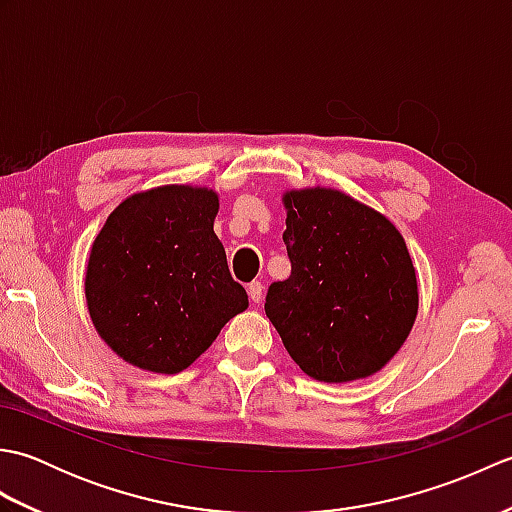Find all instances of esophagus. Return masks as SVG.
Wrapping results in <instances>:
<instances>
[{
	"instance_id": "esophagus-1",
	"label": "esophagus",
	"mask_w": 512,
	"mask_h": 512,
	"mask_svg": "<svg viewBox=\"0 0 512 512\" xmlns=\"http://www.w3.org/2000/svg\"><path fill=\"white\" fill-rule=\"evenodd\" d=\"M248 297H250V301H253V303L262 301V297H264L262 281H250V284H248Z\"/></svg>"
}]
</instances>
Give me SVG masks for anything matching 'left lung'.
I'll use <instances>...</instances> for the list:
<instances>
[{"label":"left lung","mask_w":512,"mask_h":512,"mask_svg":"<svg viewBox=\"0 0 512 512\" xmlns=\"http://www.w3.org/2000/svg\"><path fill=\"white\" fill-rule=\"evenodd\" d=\"M290 277L268 288L266 317L288 354L323 383L380 372L416 323L418 279L383 213L339 189L281 195Z\"/></svg>","instance_id":"1"}]
</instances>
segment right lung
<instances>
[{
    "label": "right lung",
    "instance_id": "1",
    "mask_svg": "<svg viewBox=\"0 0 512 512\" xmlns=\"http://www.w3.org/2000/svg\"><path fill=\"white\" fill-rule=\"evenodd\" d=\"M209 187L162 184L129 195L96 235L85 301L96 332L125 363L178 374L248 308L213 231Z\"/></svg>",
    "mask_w": 512,
    "mask_h": 512
}]
</instances>
